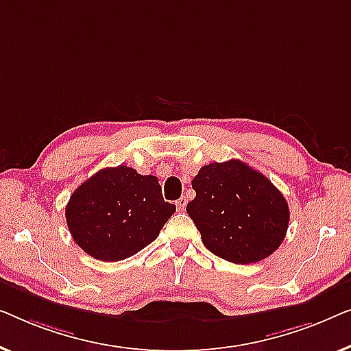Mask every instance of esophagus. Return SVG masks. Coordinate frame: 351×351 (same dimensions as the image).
Instances as JSON below:
<instances>
[{"mask_svg": "<svg viewBox=\"0 0 351 351\" xmlns=\"http://www.w3.org/2000/svg\"><path fill=\"white\" fill-rule=\"evenodd\" d=\"M186 204H187L186 197H181V199H178L176 200V210L178 211H184L186 210Z\"/></svg>", "mask_w": 351, "mask_h": 351, "instance_id": "34e87169", "label": "esophagus"}]
</instances>
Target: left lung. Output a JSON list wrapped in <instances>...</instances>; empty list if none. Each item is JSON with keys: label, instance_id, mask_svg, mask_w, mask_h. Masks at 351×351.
<instances>
[{"label": "left lung", "instance_id": "obj_1", "mask_svg": "<svg viewBox=\"0 0 351 351\" xmlns=\"http://www.w3.org/2000/svg\"><path fill=\"white\" fill-rule=\"evenodd\" d=\"M186 206L211 253L234 264L263 261L285 240L288 202L263 173L232 159L202 167Z\"/></svg>", "mask_w": 351, "mask_h": 351}]
</instances>
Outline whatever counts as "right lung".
I'll use <instances>...</instances> for the list:
<instances>
[{"label":"right lung","instance_id":"add662e5","mask_svg":"<svg viewBox=\"0 0 351 351\" xmlns=\"http://www.w3.org/2000/svg\"><path fill=\"white\" fill-rule=\"evenodd\" d=\"M176 206L159 180L127 165L108 167L73 192L65 216L73 239L92 258L114 263L152 243Z\"/></svg>","mask_w":351,"mask_h":351}]
</instances>
